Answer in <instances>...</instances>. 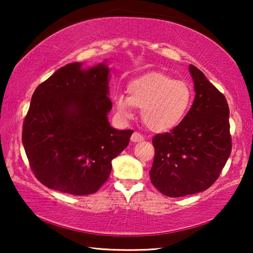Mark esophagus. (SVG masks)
Returning a JSON list of instances; mask_svg holds the SVG:
<instances>
[{
	"label": "esophagus",
	"instance_id": "34e87169",
	"mask_svg": "<svg viewBox=\"0 0 253 253\" xmlns=\"http://www.w3.org/2000/svg\"><path fill=\"white\" fill-rule=\"evenodd\" d=\"M130 140H131L132 143H138V142H143V140H144V136H143L142 134H139V132L135 131L134 134L131 135V137H130Z\"/></svg>",
	"mask_w": 253,
	"mask_h": 253
}]
</instances>
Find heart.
<instances>
[{
	"label": "heart",
	"mask_w": 253,
	"mask_h": 253,
	"mask_svg": "<svg viewBox=\"0 0 253 253\" xmlns=\"http://www.w3.org/2000/svg\"><path fill=\"white\" fill-rule=\"evenodd\" d=\"M128 96L118 95L115 104L123 117L132 116L134 107L148 129L163 132L173 129L185 117L192 104V90L186 83L160 72H151L130 81Z\"/></svg>",
	"instance_id": "obj_1"
}]
</instances>
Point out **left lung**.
I'll use <instances>...</instances> for the list:
<instances>
[{"label":"left lung","mask_w":253,"mask_h":253,"mask_svg":"<svg viewBox=\"0 0 253 253\" xmlns=\"http://www.w3.org/2000/svg\"><path fill=\"white\" fill-rule=\"evenodd\" d=\"M188 68L194 83L193 105L176 127L153 138L151 182L169 198L208 190L220 176L232 149L224 95L195 66Z\"/></svg>","instance_id":"8db88e82"}]
</instances>
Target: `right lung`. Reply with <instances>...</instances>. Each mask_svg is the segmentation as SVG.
<instances>
[{
    "mask_svg": "<svg viewBox=\"0 0 253 253\" xmlns=\"http://www.w3.org/2000/svg\"><path fill=\"white\" fill-rule=\"evenodd\" d=\"M74 62L38 85L22 130L33 174L46 187L72 195L99 190L111 161L134 130L109 125V69L104 63L83 69Z\"/></svg>",
    "mask_w": 253,
    "mask_h": 253,
    "instance_id": "1",
    "label": "right lung"
}]
</instances>
